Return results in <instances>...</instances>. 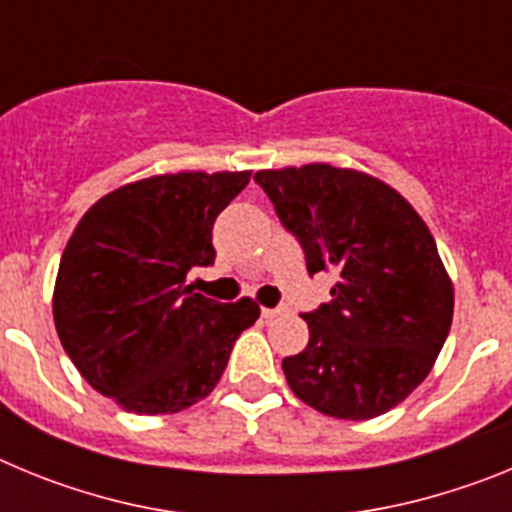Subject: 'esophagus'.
I'll return each mask as SVG.
<instances>
[{
	"instance_id": "34e87169",
	"label": "esophagus",
	"mask_w": 512,
	"mask_h": 512,
	"mask_svg": "<svg viewBox=\"0 0 512 512\" xmlns=\"http://www.w3.org/2000/svg\"><path fill=\"white\" fill-rule=\"evenodd\" d=\"M282 307H261V318L264 320H274L277 315H282Z\"/></svg>"
}]
</instances>
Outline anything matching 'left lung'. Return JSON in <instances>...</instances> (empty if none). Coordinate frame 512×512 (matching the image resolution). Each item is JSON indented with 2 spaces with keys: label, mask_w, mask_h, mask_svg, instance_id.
Segmentation results:
<instances>
[{
  "label": "left lung",
  "mask_w": 512,
  "mask_h": 512,
  "mask_svg": "<svg viewBox=\"0 0 512 512\" xmlns=\"http://www.w3.org/2000/svg\"><path fill=\"white\" fill-rule=\"evenodd\" d=\"M305 251L333 271V300L305 312L310 341L282 361L289 390L318 413L369 420L431 374L454 318V282L423 217L397 189L330 164L253 176Z\"/></svg>",
  "instance_id": "1"
}]
</instances>
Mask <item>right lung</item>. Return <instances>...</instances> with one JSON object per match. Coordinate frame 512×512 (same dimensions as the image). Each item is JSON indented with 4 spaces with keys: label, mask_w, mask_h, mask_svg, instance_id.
Returning a JSON list of instances; mask_svg holds the SVG:
<instances>
[{
    "label": "right lung",
    "mask_w": 512,
    "mask_h": 512,
    "mask_svg": "<svg viewBox=\"0 0 512 512\" xmlns=\"http://www.w3.org/2000/svg\"><path fill=\"white\" fill-rule=\"evenodd\" d=\"M251 171H176L122 184L94 202L63 248L53 287L58 338L79 374L138 415L205 400L235 338L261 307L217 302L184 284L215 261L212 225Z\"/></svg>",
    "instance_id": "add662e5"
}]
</instances>
